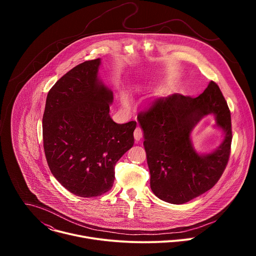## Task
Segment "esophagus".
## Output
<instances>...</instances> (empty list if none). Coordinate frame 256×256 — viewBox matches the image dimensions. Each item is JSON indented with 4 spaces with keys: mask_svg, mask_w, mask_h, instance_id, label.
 I'll list each match as a JSON object with an SVG mask.
<instances>
[{
    "mask_svg": "<svg viewBox=\"0 0 256 256\" xmlns=\"http://www.w3.org/2000/svg\"><path fill=\"white\" fill-rule=\"evenodd\" d=\"M134 140H136V142L142 138V132L140 128L138 126V128L134 130Z\"/></svg>",
    "mask_w": 256,
    "mask_h": 256,
    "instance_id": "obj_1",
    "label": "esophagus"
}]
</instances>
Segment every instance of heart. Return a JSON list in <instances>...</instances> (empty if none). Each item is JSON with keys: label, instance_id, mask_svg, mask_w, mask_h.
I'll return each mask as SVG.
<instances>
[{"label": "heart", "instance_id": "obj_1", "mask_svg": "<svg viewBox=\"0 0 256 256\" xmlns=\"http://www.w3.org/2000/svg\"><path fill=\"white\" fill-rule=\"evenodd\" d=\"M122 101L126 105H128L130 103V98H128V95L126 93H122Z\"/></svg>", "mask_w": 256, "mask_h": 256}]
</instances>
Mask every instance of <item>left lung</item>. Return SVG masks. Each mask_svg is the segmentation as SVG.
<instances>
[{
  "instance_id": "8db88e82",
  "label": "left lung",
  "mask_w": 256,
  "mask_h": 256,
  "mask_svg": "<svg viewBox=\"0 0 256 256\" xmlns=\"http://www.w3.org/2000/svg\"><path fill=\"white\" fill-rule=\"evenodd\" d=\"M208 114L215 116L224 140L212 154H198L190 134ZM138 120L144 132L151 190L157 198L184 204L210 190L220 179L231 152L232 126L228 104L214 82L196 98L178 93L158 98Z\"/></svg>"
}]
</instances>
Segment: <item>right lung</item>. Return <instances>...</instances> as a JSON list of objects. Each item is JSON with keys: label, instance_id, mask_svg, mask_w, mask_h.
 I'll return each mask as SVG.
<instances>
[{"label": "right lung", "instance_id": "right-lung-1", "mask_svg": "<svg viewBox=\"0 0 256 256\" xmlns=\"http://www.w3.org/2000/svg\"><path fill=\"white\" fill-rule=\"evenodd\" d=\"M100 58L68 70L50 90L42 118L48 167L72 194L98 196L110 190L114 166L134 146L136 122L109 116L114 93L98 78Z\"/></svg>", "mask_w": 256, "mask_h": 256}]
</instances>
